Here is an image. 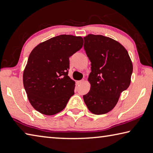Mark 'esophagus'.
<instances>
[{"mask_svg": "<svg viewBox=\"0 0 153 153\" xmlns=\"http://www.w3.org/2000/svg\"><path fill=\"white\" fill-rule=\"evenodd\" d=\"M83 82H84V80H79V81H77L76 83H77L78 85H79L80 84H82Z\"/></svg>", "mask_w": 153, "mask_h": 153, "instance_id": "1", "label": "esophagus"}]
</instances>
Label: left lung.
<instances>
[{"instance_id": "1", "label": "left lung", "mask_w": 153, "mask_h": 153, "mask_svg": "<svg viewBox=\"0 0 153 153\" xmlns=\"http://www.w3.org/2000/svg\"><path fill=\"white\" fill-rule=\"evenodd\" d=\"M84 40L91 73L88 78L91 89L83 99L92 113H107L131 84L133 69L131 59L126 48L109 37L90 34Z\"/></svg>"}]
</instances>
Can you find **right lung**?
Wrapping results in <instances>:
<instances>
[{
  "label": "right lung",
  "mask_w": 153,
  "mask_h": 153,
  "mask_svg": "<svg viewBox=\"0 0 153 153\" xmlns=\"http://www.w3.org/2000/svg\"><path fill=\"white\" fill-rule=\"evenodd\" d=\"M83 42L81 36L61 34L31 51L23 72V85L31 105L41 114L59 113L74 94L75 82L68 76L69 57Z\"/></svg>",
  "instance_id": "right-lung-1"
}]
</instances>
